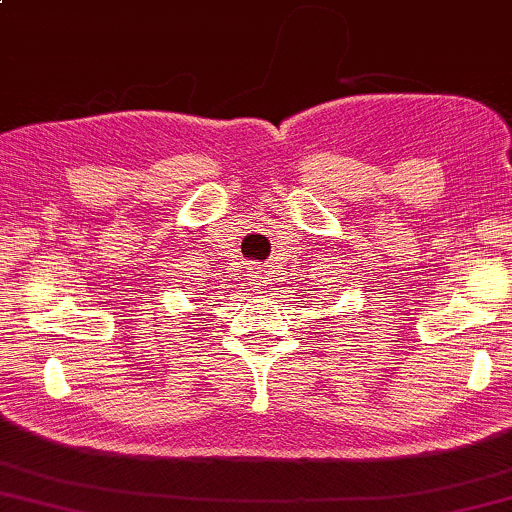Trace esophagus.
<instances>
[{
  "label": "esophagus",
  "mask_w": 512,
  "mask_h": 512,
  "mask_svg": "<svg viewBox=\"0 0 512 512\" xmlns=\"http://www.w3.org/2000/svg\"><path fill=\"white\" fill-rule=\"evenodd\" d=\"M248 280H250V285L257 287V290H259V287H262V283H264V280H262V273H259L257 269L248 271Z\"/></svg>",
  "instance_id": "esophagus-1"
}]
</instances>
